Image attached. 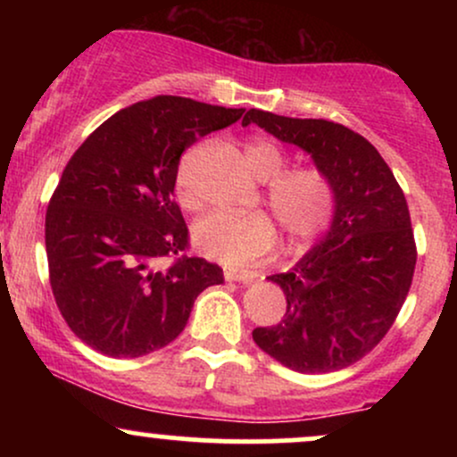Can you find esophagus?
Instances as JSON below:
<instances>
[{
    "mask_svg": "<svg viewBox=\"0 0 457 457\" xmlns=\"http://www.w3.org/2000/svg\"><path fill=\"white\" fill-rule=\"evenodd\" d=\"M223 277H225V281L249 283V281H253L255 277H258V272H255V270H245V269H225L223 270Z\"/></svg>",
    "mask_w": 457,
    "mask_h": 457,
    "instance_id": "1",
    "label": "esophagus"
}]
</instances>
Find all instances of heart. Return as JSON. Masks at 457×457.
<instances>
[{"label": "heart", "mask_w": 457, "mask_h": 457, "mask_svg": "<svg viewBox=\"0 0 457 457\" xmlns=\"http://www.w3.org/2000/svg\"><path fill=\"white\" fill-rule=\"evenodd\" d=\"M251 171L266 180V199L287 236L296 243L318 238L335 217V188L318 167H287V154L275 141L253 137L245 145ZM178 202L195 206L187 162L176 178ZM197 249L208 258L228 264H251L275 251L279 243L277 225L266 212H211L193 228Z\"/></svg>", "instance_id": "b5f03b06"}]
</instances>
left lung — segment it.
Returning <instances> with one entry per match:
<instances>
[{
    "mask_svg": "<svg viewBox=\"0 0 457 457\" xmlns=\"http://www.w3.org/2000/svg\"><path fill=\"white\" fill-rule=\"evenodd\" d=\"M258 124L312 154L335 188L328 234L292 270L270 275L286 313L253 330V342L301 374L356 363L382 342L411 290L417 245L406 197L378 150L363 135L328 120L249 109Z\"/></svg>",
    "mask_w": 457,
    "mask_h": 457,
    "instance_id": "left-lung-1",
    "label": "left lung"
}]
</instances>
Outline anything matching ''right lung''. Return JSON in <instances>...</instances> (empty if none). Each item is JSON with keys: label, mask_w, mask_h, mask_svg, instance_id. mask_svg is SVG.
<instances>
[{"label": "right lung", "mask_w": 457, "mask_h": 457, "mask_svg": "<svg viewBox=\"0 0 457 457\" xmlns=\"http://www.w3.org/2000/svg\"><path fill=\"white\" fill-rule=\"evenodd\" d=\"M243 113L154 96L104 120L71 156L45 245L57 309L83 344L113 359L154 353L185 330L199 292L223 283L221 266L187 255L174 187L182 152Z\"/></svg>", "instance_id": "obj_1"}]
</instances>
